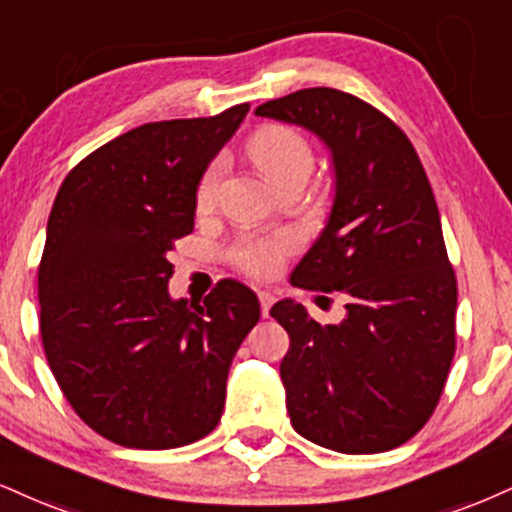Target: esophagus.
I'll return each instance as SVG.
<instances>
[{"label": "esophagus", "mask_w": 512, "mask_h": 512, "mask_svg": "<svg viewBox=\"0 0 512 512\" xmlns=\"http://www.w3.org/2000/svg\"><path fill=\"white\" fill-rule=\"evenodd\" d=\"M257 298H260V307H262V317H269V310H272V305H274V293H269V291H260L257 293Z\"/></svg>", "instance_id": "1"}]
</instances>
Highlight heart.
<instances>
[{"label":"heart","instance_id":"b5f03b06","mask_svg":"<svg viewBox=\"0 0 512 512\" xmlns=\"http://www.w3.org/2000/svg\"><path fill=\"white\" fill-rule=\"evenodd\" d=\"M248 152L252 162L276 186L293 181V178H307L315 166V155L307 140L295 128L269 123L250 138ZM224 171V162L214 159L197 183L195 200L200 207H207L217 193V183ZM295 248V238L288 233H276L267 238H248L238 245L236 262L252 276H274L281 269L283 257Z\"/></svg>","mask_w":512,"mask_h":512}]
</instances>
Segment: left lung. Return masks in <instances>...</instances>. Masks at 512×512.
I'll return each mask as SVG.
<instances>
[{
  "label": "left lung",
  "instance_id": "left-lung-1",
  "mask_svg": "<svg viewBox=\"0 0 512 512\" xmlns=\"http://www.w3.org/2000/svg\"><path fill=\"white\" fill-rule=\"evenodd\" d=\"M255 114L317 135L334 166L329 219L291 283L341 293L346 317L322 326L291 298L269 312L291 336L293 429L338 453L391 451L432 417L455 353L458 288L432 186L408 135L348 92L305 88Z\"/></svg>",
  "mask_w": 512,
  "mask_h": 512
}]
</instances>
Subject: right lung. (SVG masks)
<instances>
[{"label":"right lung","instance_id":"add662e5","mask_svg":"<svg viewBox=\"0 0 512 512\" xmlns=\"http://www.w3.org/2000/svg\"><path fill=\"white\" fill-rule=\"evenodd\" d=\"M248 109L119 135L64 178L49 212L42 346L80 420L119 446L164 451L212 432L233 355L260 319L257 295L233 279L202 303L169 295L197 183Z\"/></svg>","mask_w":512,"mask_h":512}]
</instances>
